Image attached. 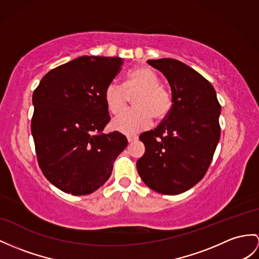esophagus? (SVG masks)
<instances>
[{"mask_svg": "<svg viewBox=\"0 0 259 259\" xmlns=\"http://www.w3.org/2000/svg\"><path fill=\"white\" fill-rule=\"evenodd\" d=\"M138 140V137L135 136V135H128L127 136V141L128 143H133V142H136Z\"/></svg>", "mask_w": 259, "mask_h": 259, "instance_id": "34e87169", "label": "esophagus"}]
</instances>
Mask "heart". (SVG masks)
<instances>
[{"label":"heart","mask_w":259,"mask_h":259,"mask_svg":"<svg viewBox=\"0 0 259 259\" xmlns=\"http://www.w3.org/2000/svg\"><path fill=\"white\" fill-rule=\"evenodd\" d=\"M134 110L124 113L112 123L113 128L123 134H135L149 127L153 118L163 119L172 108V98L160 79L147 67L134 68L126 74L123 87L112 82L104 91V102L113 115H119L127 108L128 97Z\"/></svg>","instance_id":"obj_1"}]
</instances>
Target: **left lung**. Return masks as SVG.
<instances>
[{"label": "left lung", "instance_id": "8db88e82", "mask_svg": "<svg viewBox=\"0 0 259 259\" xmlns=\"http://www.w3.org/2000/svg\"><path fill=\"white\" fill-rule=\"evenodd\" d=\"M171 88L172 108L140 140L145 154L136 162L145 185L162 194H179L204 177L221 135V105L212 84L172 58L147 60Z\"/></svg>", "mask_w": 259, "mask_h": 259}]
</instances>
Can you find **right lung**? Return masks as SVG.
<instances>
[{
  "label": "right lung",
  "mask_w": 259,
  "mask_h": 259,
  "mask_svg": "<svg viewBox=\"0 0 259 259\" xmlns=\"http://www.w3.org/2000/svg\"><path fill=\"white\" fill-rule=\"evenodd\" d=\"M117 57L83 56L47 72L33 93L31 135L49 182L66 193H92L110 178L127 146L110 122L104 91L121 71Z\"/></svg>",
  "instance_id": "1"
}]
</instances>
